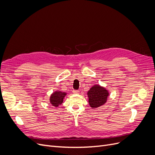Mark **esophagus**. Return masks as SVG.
I'll list each match as a JSON object with an SVG mask.
<instances>
[{
  "label": "esophagus",
  "mask_w": 155,
  "mask_h": 155,
  "mask_svg": "<svg viewBox=\"0 0 155 155\" xmlns=\"http://www.w3.org/2000/svg\"><path fill=\"white\" fill-rule=\"evenodd\" d=\"M72 93H73L74 94H79V90H74L72 91Z\"/></svg>",
  "instance_id": "34e87169"
}]
</instances>
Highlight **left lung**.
Wrapping results in <instances>:
<instances>
[{
  "label": "left lung",
  "mask_w": 155,
  "mask_h": 155,
  "mask_svg": "<svg viewBox=\"0 0 155 155\" xmlns=\"http://www.w3.org/2000/svg\"><path fill=\"white\" fill-rule=\"evenodd\" d=\"M109 93L100 85H94L89 90L87 94L88 102L93 109L100 107L107 102Z\"/></svg>",
  "instance_id": "obj_1"
}]
</instances>
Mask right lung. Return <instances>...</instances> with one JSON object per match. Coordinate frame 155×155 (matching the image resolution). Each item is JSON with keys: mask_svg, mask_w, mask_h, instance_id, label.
Returning a JSON list of instances; mask_svg holds the SVG:
<instances>
[{"mask_svg": "<svg viewBox=\"0 0 155 155\" xmlns=\"http://www.w3.org/2000/svg\"><path fill=\"white\" fill-rule=\"evenodd\" d=\"M67 95L66 93L61 91H56L53 92L49 98V101L53 106L58 107L63 102L64 98Z\"/></svg>", "mask_w": 155, "mask_h": 155, "instance_id": "right-lung-1", "label": "right lung"}]
</instances>
